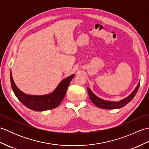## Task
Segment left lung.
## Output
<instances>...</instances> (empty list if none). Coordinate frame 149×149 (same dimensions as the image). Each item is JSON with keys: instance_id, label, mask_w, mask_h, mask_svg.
I'll use <instances>...</instances> for the list:
<instances>
[{"instance_id": "8db88e82", "label": "left lung", "mask_w": 149, "mask_h": 149, "mask_svg": "<svg viewBox=\"0 0 149 149\" xmlns=\"http://www.w3.org/2000/svg\"><path fill=\"white\" fill-rule=\"evenodd\" d=\"M140 82H139L136 87L135 88L134 91L129 95L127 97L124 98L122 100H120L119 101H110V100H105L102 99H100L95 95L92 91L89 88H87L88 95H89V97L90 100L92 101V102L97 107H99V108L106 109H119L121 107L125 106L126 104H127L134 97V96L136 94L137 91L138 90V88L140 87Z\"/></svg>"}]
</instances>
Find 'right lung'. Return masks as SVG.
Listing matches in <instances>:
<instances>
[{
    "instance_id": "obj_1",
    "label": "right lung",
    "mask_w": 149,
    "mask_h": 149,
    "mask_svg": "<svg viewBox=\"0 0 149 149\" xmlns=\"http://www.w3.org/2000/svg\"><path fill=\"white\" fill-rule=\"evenodd\" d=\"M74 76L75 75L72 74L62 80L52 93L42 95H33L24 93L16 86L10 72L11 84L16 97L24 106L35 111H43L58 107L64 99L68 85Z\"/></svg>"
}]
</instances>
